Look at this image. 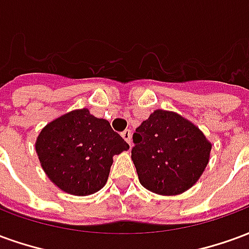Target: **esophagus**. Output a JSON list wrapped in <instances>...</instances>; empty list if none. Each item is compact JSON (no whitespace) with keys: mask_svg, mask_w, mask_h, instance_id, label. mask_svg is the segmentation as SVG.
<instances>
[{"mask_svg":"<svg viewBox=\"0 0 249 249\" xmlns=\"http://www.w3.org/2000/svg\"><path fill=\"white\" fill-rule=\"evenodd\" d=\"M121 136L124 137V140L128 142V144H132V130L130 129H125L123 133H121Z\"/></svg>","mask_w":249,"mask_h":249,"instance_id":"obj_1","label":"esophagus"}]
</instances>
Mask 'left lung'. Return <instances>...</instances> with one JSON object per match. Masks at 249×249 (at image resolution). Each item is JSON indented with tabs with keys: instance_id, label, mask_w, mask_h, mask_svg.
<instances>
[{
	"instance_id": "obj_1",
	"label": "left lung",
	"mask_w": 249,
	"mask_h": 249,
	"mask_svg": "<svg viewBox=\"0 0 249 249\" xmlns=\"http://www.w3.org/2000/svg\"><path fill=\"white\" fill-rule=\"evenodd\" d=\"M132 160L141 185L173 196L196 184L209 161L212 144L183 116L157 109L133 133Z\"/></svg>"
}]
</instances>
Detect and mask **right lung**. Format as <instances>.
<instances>
[{"instance_id": "1", "label": "right lung", "mask_w": 249, "mask_h": 249, "mask_svg": "<svg viewBox=\"0 0 249 249\" xmlns=\"http://www.w3.org/2000/svg\"><path fill=\"white\" fill-rule=\"evenodd\" d=\"M129 145L107 120L87 108L53 120L41 130L36 152L41 167L54 185L76 196H88L107 184L114 155Z\"/></svg>"}]
</instances>
